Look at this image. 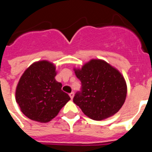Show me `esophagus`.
<instances>
[{
    "label": "esophagus",
    "mask_w": 152,
    "mask_h": 152,
    "mask_svg": "<svg viewBox=\"0 0 152 152\" xmlns=\"http://www.w3.org/2000/svg\"><path fill=\"white\" fill-rule=\"evenodd\" d=\"M74 95H75V94H74L73 92H72L71 93V94H69V96H70V97H71V99H73V97H74Z\"/></svg>",
    "instance_id": "34e87169"
}]
</instances>
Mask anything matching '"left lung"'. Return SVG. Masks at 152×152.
Here are the masks:
<instances>
[{"instance_id":"8db88e82","label":"left lung","mask_w":152,"mask_h":152,"mask_svg":"<svg viewBox=\"0 0 152 152\" xmlns=\"http://www.w3.org/2000/svg\"><path fill=\"white\" fill-rule=\"evenodd\" d=\"M81 81V91L73 101L94 120L113 116L126 100L127 86L122 74L107 61L91 59L80 68H74Z\"/></svg>"}]
</instances>
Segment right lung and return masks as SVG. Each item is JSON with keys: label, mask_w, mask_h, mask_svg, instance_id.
Masks as SVG:
<instances>
[{"label": "right lung", "mask_w": 152, "mask_h": 152, "mask_svg": "<svg viewBox=\"0 0 152 152\" xmlns=\"http://www.w3.org/2000/svg\"><path fill=\"white\" fill-rule=\"evenodd\" d=\"M56 76V66L45 60L34 62L23 74L16 89V101L29 119L48 123L71 100Z\"/></svg>", "instance_id": "obj_1"}]
</instances>
